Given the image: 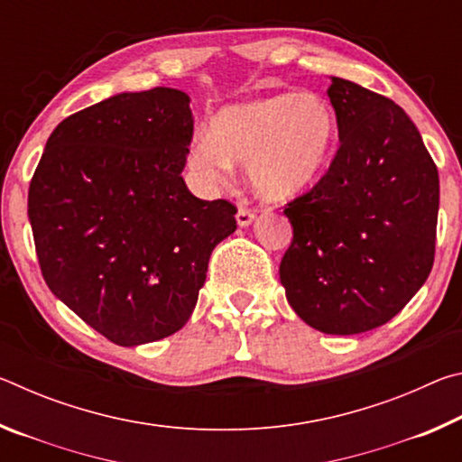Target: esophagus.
<instances>
[{
  "label": "esophagus",
  "mask_w": 462,
  "mask_h": 462,
  "mask_svg": "<svg viewBox=\"0 0 462 462\" xmlns=\"http://www.w3.org/2000/svg\"><path fill=\"white\" fill-rule=\"evenodd\" d=\"M236 222H238L240 228H246V226L254 222V212H253V209H248V208H240L238 214H236Z\"/></svg>",
  "instance_id": "esophagus-1"
}]
</instances>
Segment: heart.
Instances as JSON below:
<instances>
[{
    "label": "heart",
    "mask_w": 462,
    "mask_h": 462,
    "mask_svg": "<svg viewBox=\"0 0 462 462\" xmlns=\"http://www.w3.org/2000/svg\"><path fill=\"white\" fill-rule=\"evenodd\" d=\"M336 136L332 106L316 93H277L222 107L212 134H198L189 167L209 183H224L234 165L269 201H289L318 181Z\"/></svg>",
    "instance_id": "1"
}]
</instances>
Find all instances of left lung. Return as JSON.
I'll use <instances>...</instances> for the list:
<instances>
[{
  "label": "left lung",
  "instance_id": "1",
  "mask_svg": "<svg viewBox=\"0 0 462 462\" xmlns=\"http://www.w3.org/2000/svg\"><path fill=\"white\" fill-rule=\"evenodd\" d=\"M330 81L340 148L314 189L285 208L293 240L279 277L303 322L350 336L387 324L426 283L440 183L400 106L340 77Z\"/></svg>",
  "mask_w": 462,
  "mask_h": 462
}]
</instances>
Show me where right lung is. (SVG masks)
<instances>
[{"label": "right lung", "mask_w": 462, "mask_h": 462, "mask_svg": "<svg viewBox=\"0 0 462 462\" xmlns=\"http://www.w3.org/2000/svg\"><path fill=\"white\" fill-rule=\"evenodd\" d=\"M189 96L118 93L62 120L28 191L42 277L85 324L120 346L181 330L236 208L183 181Z\"/></svg>", "instance_id": "right-lung-1"}]
</instances>
